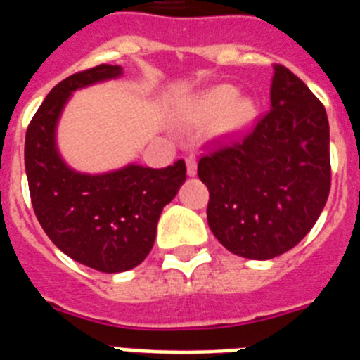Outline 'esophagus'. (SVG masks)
<instances>
[{"label": "esophagus", "instance_id": "esophagus-1", "mask_svg": "<svg viewBox=\"0 0 360 360\" xmlns=\"http://www.w3.org/2000/svg\"><path fill=\"white\" fill-rule=\"evenodd\" d=\"M186 172H188V176H195L198 174V161H195L193 155L186 158Z\"/></svg>", "mask_w": 360, "mask_h": 360}]
</instances>
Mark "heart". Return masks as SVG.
Listing matches in <instances>:
<instances>
[{"instance_id": "obj_1", "label": "heart", "mask_w": 360, "mask_h": 360, "mask_svg": "<svg viewBox=\"0 0 360 360\" xmlns=\"http://www.w3.org/2000/svg\"><path fill=\"white\" fill-rule=\"evenodd\" d=\"M236 90L230 86H219V89L206 92L198 98L186 112L188 123H210L221 115V127L239 128L248 123L254 117V106L248 101H236Z\"/></svg>"}]
</instances>
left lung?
Wrapping results in <instances>:
<instances>
[{"label":"left lung","instance_id":"obj_1","mask_svg":"<svg viewBox=\"0 0 360 360\" xmlns=\"http://www.w3.org/2000/svg\"><path fill=\"white\" fill-rule=\"evenodd\" d=\"M271 108L254 127L212 141L199 159L210 192L208 224L217 240L246 259H274L310 232L331 186L330 124L302 79L274 65Z\"/></svg>","mask_w":360,"mask_h":360}]
</instances>
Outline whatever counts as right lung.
<instances>
[{"mask_svg": "<svg viewBox=\"0 0 360 360\" xmlns=\"http://www.w3.org/2000/svg\"><path fill=\"white\" fill-rule=\"evenodd\" d=\"M120 74L121 67L98 65L68 76L50 90L25 136V170L37 221L63 254L105 274L145 261L162 208L186 179L183 159L159 170L128 165L103 176L77 174L61 161L56 123L70 94Z\"/></svg>", "mask_w": 360, "mask_h": 360, "instance_id": "1", "label": "right lung"}]
</instances>
